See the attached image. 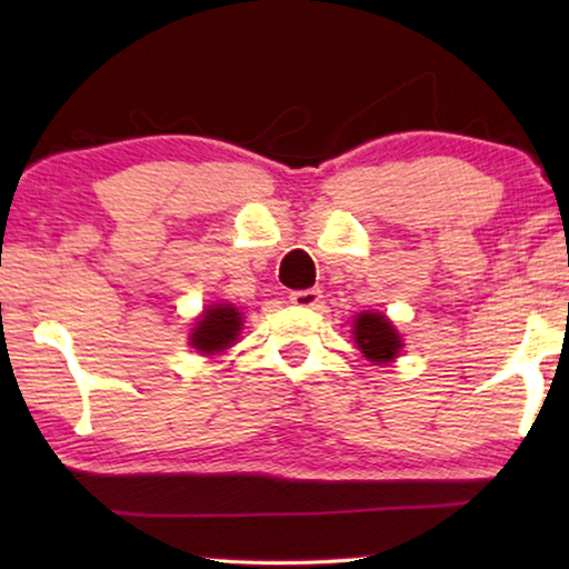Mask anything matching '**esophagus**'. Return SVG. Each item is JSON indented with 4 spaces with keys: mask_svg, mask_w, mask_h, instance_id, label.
Wrapping results in <instances>:
<instances>
[{
    "mask_svg": "<svg viewBox=\"0 0 569 569\" xmlns=\"http://www.w3.org/2000/svg\"><path fill=\"white\" fill-rule=\"evenodd\" d=\"M321 290H316V287H310V290H295L290 292V302L298 308H316L318 302H321Z\"/></svg>",
    "mask_w": 569,
    "mask_h": 569,
    "instance_id": "1",
    "label": "esophagus"
}]
</instances>
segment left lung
I'll use <instances>...</instances> for the list:
<instances>
[{
  "label": "left lung",
  "instance_id": "1",
  "mask_svg": "<svg viewBox=\"0 0 569 569\" xmlns=\"http://www.w3.org/2000/svg\"><path fill=\"white\" fill-rule=\"evenodd\" d=\"M355 341L370 362H391L401 349V339L386 316L362 313L355 318Z\"/></svg>",
  "mask_w": 569,
  "mask_h": 569
}]
</instances>
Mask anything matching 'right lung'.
I'll return each instance as SVG.
<instances>
[{"label":"right lung","instance_id":"1","mask_svg":"<svg viewBox=\"0 0 569 569\" xmlns=\"http://www.w3.org/2000/svg\"><path fill=\"white\" fill-rule=\"evenodd\" d=\"M240 326H243V321H240V313L232 306L207 308L191 333V347L199 349L201 355L222 352L238 339Z\"/></svg>","mask_w":569,"mask_h":569}]
</instances>
